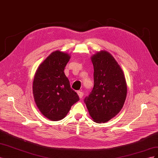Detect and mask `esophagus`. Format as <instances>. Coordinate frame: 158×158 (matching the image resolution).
Returning <instances> with one entry per match:
<instances>
[{"label":"esophagus","mask_w":158,"mask_h":158,"mask_svg":"<svg viewBox=\"0 0 158 158\" xmlns=\"http://www.w3.org/2000/svg\"><path fill=\"white\" fill-rule=\"evenodd\" d=\"M77 94H78V96H79V98H80V99L82 98L83 95H84V93H83L82 92H80V91H77Z\"/></svg>","instance_id":"34e87169"}]
</instances>
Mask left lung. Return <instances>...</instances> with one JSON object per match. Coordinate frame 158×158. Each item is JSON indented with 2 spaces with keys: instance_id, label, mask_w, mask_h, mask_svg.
<instances>
[{
  "instance_id": "8db88e82",
  "label": "left lung",
  "mask_w": 158,
  "mask_h": 158,
  "mask_svg": "<svg viewBox=\"0 0 158 158\" xmlns=\"http://www.w3.org/2000/svg\"><path fill=\"white\" fill-rule=\"evenodd\" d=\"M91 59L94 88L84 102L95 122L106 123L123 107L127 92L126 80L120 66L107 51L98 52Z\"/></svg>"
}]
</instances>
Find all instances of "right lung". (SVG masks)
<instances>
[{"label": "right lung", "instance_id": "right-lung-1", "mask_svg": "<svg viewBox=\"0 0 158 158\" xmlns=\"http://www.w3.org/2000/svg\"><path fill=\"white\" fill-rule=\"evenodd\" d=\"M70 56L56 51L38 67L33 82V94L41 113L49 120L57 121L66 117L79 96L70 88L64 70Z\"/></svg>", "mask_w": 158, "mask_h": 158}]
</instances>
